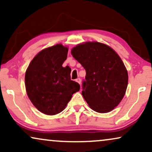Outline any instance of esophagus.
I'll return each mask as SVG.
<instances>
[{
    "label": "esophagus",
    "mask_w": 152,
    "mask_h": 152,
    "mask_svg": "<svg viewBox=\"0 0 152 152\" xmlns=\"http://www.w3.org/2000/svg\"><path fill=\"white\" fill-rule=\"evenodd\" d=\"M76 81L78 83H79L80 85V83H81V80H80V78H77V79L76 80Z\"/></svg>",
    "instance_id": "1"
}]
</instances>
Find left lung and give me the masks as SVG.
Instances as JSON below:
<instances>
[{
    "label": "left lung",
    "mask_w": 152,
    "mask_h": 152,
    "mask_svg": "<svg viewBox=\"0 0 152 152\" xmlns=\"http://www.w3.org/2000/svg\"><path fill=\"white\" fill-rule=\"evenodd\" d=\"M85 69L82 95L96 112L112 111L121 102L128 83V71L116 51L97 41L84 42L71 50Z\"/></svg>",
    "instance_id": "1"
}]
</instances>
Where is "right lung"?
Returning <instances> with one entry per match:
<instances>
[{
	"label": "right lung",
	"mask_w": 152,
	"mask_h": 152,
	"mask_svg": "<svg viewBox=\"0 0 152 152\" xmlns=\"http://www.w3.org/2000/svg\"><path fill=\"white\" fill-rule=\"evenodd\" d=\"M68 47L62 44L40 51L26 69L25 88L34 106L44 114L53 116L62 111L79 91L80 85L71 80V69L62 64Z\"/></svg>",
	"instance_id": "obj_1"
}]
</instances>
